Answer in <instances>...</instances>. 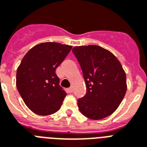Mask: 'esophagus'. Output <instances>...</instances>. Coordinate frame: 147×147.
I'll use <instances>...</instances> for the list:
<instances>
[{
    "instance_id": "esophagus-1",
    "label": "esophagus",
    "mask_w": 147,
    "mask_h": 147,
    "mask_svg": "<svg viewBox=\"0 0 147 147\" xmlns=\"http://www.w3.org/2000/svg\"><path fill=\"white\" fill-rule=\"evenodd\" d=\"M67 90L69 93H72V91H73V88H72V87H71V88H68Z\"/></svg>"
}]
</instances>
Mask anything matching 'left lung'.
Returning <instances> with one entry per match:
<instances>
[{
  "mask_svg": "<svg viewBox=\"0 0 147 147\" xmlns=\"http://www.w3.org/2000/svg\"><path fill=\"white\" fill-rule=\"evenodd\" d=\"M80 63L87 93L78 100L80 112L99 120L117 109L127 90L126 74L115 55L97 45L76 46L72 49Z\"/></svg>",
  "mask_w": 147,
  "mask_h": 147,
  "instance_id": "left-lung-1",
  "label": "left lung"
}]
</instances>
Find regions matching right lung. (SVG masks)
Instances as JSON below:
<instances>
[{
  "mask_svg": "<svg viewBox=\"0 0 147 147\" xmlns=\"http://www.w3.org/2000/svg\"><path fill=\"white\" fill-rule=\"evenodd\" d=\"M72 46L57 42L40 43L22 58L16 71V88L29 109L48 115L59 110L66 93L56 74Z\"/></svg>",
  "mask_w": 147,
  "mask_h": 147,
  "instance_id": "add662e5",
  "label": "right lung"
}]
</instances>
